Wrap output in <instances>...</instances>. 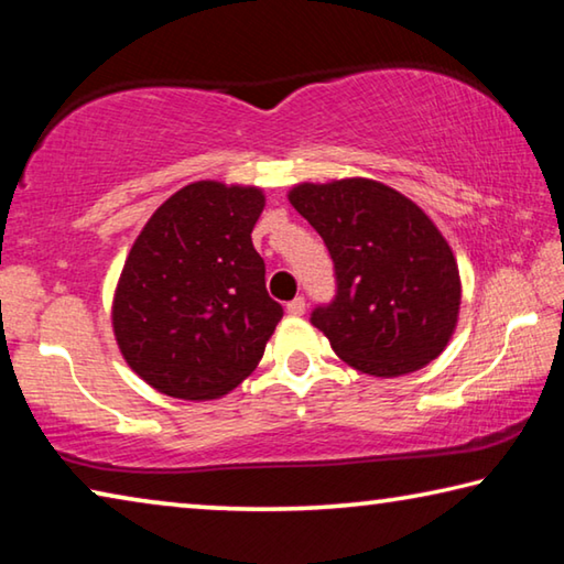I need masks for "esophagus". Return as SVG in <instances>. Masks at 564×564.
<instances>
[{
	"label": "esophagus",
	"instance_id": "esophagus-1",
	"mask_svg": "<svg viewBox=\"0 0 564 564\" xmlns=\"http://www.w3.org/2000/svg\"><path fill=\"white\" fill-rule=\"evenodd\" d=\"M285 311H289L291 316H303V313H305V301L303 299H293L291 303H285Z\"/></svg>",
	"mask_w": 564,
	"mask_h": 564
}]
</instances>
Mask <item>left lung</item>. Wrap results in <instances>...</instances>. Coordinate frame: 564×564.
I'll use <instances>...</instances> for the list:
<instances>
[{
    "mask_svg": "<svg viewBox=\"0 0 564 564\" xmlns=\"http://www.w3.org/2000/svg\"><path fill=\"white\" fill-rule=\"evenodd\" d=\"M289 202L336 263V301L311 318L336 356L376 378L408 376L441 356L457 328L463 283L433 218L362 176L303 181Z\"/></svg>",
    "mask_w": 564,
    "mask_h": 564,
    "instance_id": "obj_1",
    "label": "left lung"
}]
</instances>
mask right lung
<instances>
[{"label": "right lung", "instance_id": "obj_1", "mask_svg": "<svg viewBox=\"0 0 564 564\" xmlns=\"http://www.w3.org/2000/svg\"><path fill=\"white\" fill-rule=\"evenodd\" d=\"M263 206L259 186L194 181L133 241L111 328L127 366L159 393L216 400L263 358L283 316L251 241Z\"/></svg>", "mask_w": 564, "mask_h": 564}]
</instances>
